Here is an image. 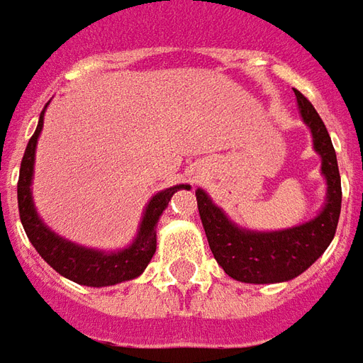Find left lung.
Instances as JSON below:
<instances>
[{
    "label": "left lung",
    "instance_id": "8db88e82",
    "mask_svg": "<svg viewBox=\"0 0 363 363\" xmlns=\"http://www.w3.org/2000/svg\"><path fill=\"white\" fill-rule=\"evenodd\" d=\"M295 96L301 118L311 129L314 151L320 155V173L326 181V200L316 216L283 230H247L232 222L224 210L212 202L206 190L196 189L200 220L214 259L225 275L242 283L269 285L298 277L326 252L336 234L342 206L336 151L313 104L298 90H295Z\"/></svg>",
    "mask_w": 363,
    "mask_h": 363
}]
</instances>
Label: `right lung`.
Here are the masks:
<instances>
[{
	"label": "right lung",
	"instance_id": "right-lung-1",
	"mask_svg": "<svg viewBox=\"0 0 363 363\" xmlns=\"http://www.w3.org/2000/svg\"><path fill=\"white\" fill-rule=\"evenodd\" d=\"M45 110L40 111L37 129L27 143L21 161V171H19V182H17L19 216H21V224L29 242L35 245L40 257L47 261L52 269L78 285L110 287V285H118L129 279L139 277L157 250V222L163 214V210L169 206V200L173 199L177 190H189L190 184H174L171 189L157 192L143 210L135 240L123 250L104 252V250L86 247L80 243L70 242L67 238L58 235L57 232H52L49 225L40 220L33 202L31 184L33 173H35V151H37V141L43 131Z\"/></svg>",
	"mask_w": 363,
	"mask_h": 363
}]
</instances>
